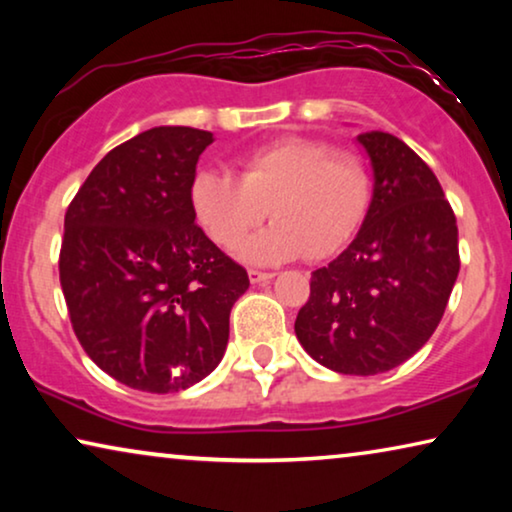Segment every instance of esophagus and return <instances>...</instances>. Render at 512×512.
I'll list each match as a JSON object with an SVG mask.
<instances>
[{
	"label": "esophagus",
	"instance_id": "34e87169",
	"mask_svg": "<svg viewBox=\"0 0 512 512\" xmlns=\"http://www.w3.org/2000/svg\"><path fill=\"white\" fill-rule=\"evenodd\" d=\"M275 277V272H263V270H249V282L251 284H261L268 282V279Z\"/></svg>",
	"mask_w": 512,
	"mask_h": 512
}]
</instances>
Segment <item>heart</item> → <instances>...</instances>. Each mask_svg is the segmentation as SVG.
I'll use <instances>...</instances> for the list:
<instances>
[{"instance_id":"obj_1","label":"heart","mask_w":512,"mask_h":512,"mask_svg":"<svg viewBox=\"0 0 512 512\" xmlns=\"http://www.w3.org/2000/svg\"><path fill=\"white\" fill-rule=\"evenodd\" d=\"M240 167V177L219 170L195 174L191 205L209 240L226 251L240 247L270 209L275 223L242 249L251 263L335 256L359 233L373 200L363 158L324 139H277L249 151Z\"/></svg>"}]
</instances>
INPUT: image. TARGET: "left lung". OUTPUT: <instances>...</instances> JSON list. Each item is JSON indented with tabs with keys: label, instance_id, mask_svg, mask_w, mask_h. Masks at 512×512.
I'll return each instance as SVG.
<instances>
[{
	"label": "left lung",
	"instance_id": "8db88e82",
	"mask_svg": "<svg viewBox=\"0 0 512 512\" xmlns=\"http://www.w3.org/2000/svg\"><path fill=\"white\" fill-rule=\"evenodd\" d=\"M373 200L354 242L312 272L296 335L321 366L377 375L436 331L459 275V230L431 167L389 132H363Z\"/></svg>",
	"mask_w": 512,
	"mask_h": 512
}]
</instances>
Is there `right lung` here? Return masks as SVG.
Wrapping results in <instances>:
<instances>
[{"label":"right lung","instance_id":"1","mask_svg":"<svg viewBox=\"0 0 512 512\" xmlns=\"http://www.w3.org/2000/svg\"><path fill=\"white\" fill-rule=\"evenodd\" d=\"M212 132L160 125L111 149L65 214L60 284L86 354L125 387L170 394L219 366L247 270L195 223Z\"/></svg>","mask_w":512,"mask_h":512}]
</instances>
